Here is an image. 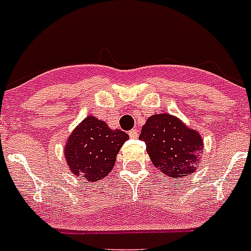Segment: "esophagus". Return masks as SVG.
Listing matches in <instances>:
<instances>
[{
  "label": "esophagus",
  "instance_id": "1",
  "mask_svg": "<svg viewBox=\"0 0 251 251\" xmlns=\"http://www.w3.org/2000/svg\"><path fill=\"white\" fill-rule=\"evenodd\" d=\"M138 135H139V131H138L136 129H132L131 131L129 132V136L131 138V139H136V138H138Z\"/></svg>",
  "mask_w": 251,
  "mask_h": 251
}]
</instances>
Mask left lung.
<instances>
[{
	"label": "left lung",
	"mask_w": 251,
	"mask_h": 251,
	"mask_svg": "<svg viewBox=\"0 0 251 251\" xmlns=\"http://www.w3.org/2000/svg\"><path fill=\"white\" fill-rule=\"evenodd\" d=\"M139 139L154 168L170 178L189 176L196 172L203 152L201 136L175 116L158 113L151 116L142 127Z\"/></svg>",
	"instance_id": "obj_1"
}]
</instances>
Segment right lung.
Masks as SVG:
<instances>
[{"mask_svg":"<svg viewBox=\"0 0 251 251\" xmlns=\"http://www.w3.org/2000/svg\"><path fill=\"white\" fill-rule=\"evenodd\" d=\"M129 135L109 129L104 121L87 116L67 139L64 154L71 173L87 182L101 180L112 172L116 156Z\"/></svg>","mask_w":251,"mask_h":251,"instance_id":"obj_1","label":"right lung"}]
</instances>
